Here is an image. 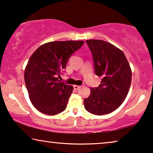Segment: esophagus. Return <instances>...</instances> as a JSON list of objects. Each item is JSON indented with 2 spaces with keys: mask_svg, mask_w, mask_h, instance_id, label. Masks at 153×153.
I'll use <instances>...</instances> for the list:
<instances>
[{
  "mask_svg": "<svg viewBox=\"0 0 153 153\" xmlns=\"http://www.w3.org/2000/svg\"><path fill=\"white\" fill-rule=\"evenodd\" d=\"M81 85H74V88L75 90H78L79 88H80Z\"/></svg>",
  "mask_w": 153,
  "mask_h": 153,
  "instance_id": "34e87169",
  "label": "esophagus"
}]
</instances>
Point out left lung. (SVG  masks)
<instances>
[{"instance_id":"8db88e82","label":"left lung","mask_w":153,"mask_h":153,"mask_svg":"<svg viewBox=\"0 0 153 153\" xmlns=\"http://www.w3.org/2000/svg\"><path fill=\"white\" fill-rule=\"evenodd\" d=\"M93 54L95 73L102 77L101 84L91 88V95L83 100L91 114L102 116L117 109L126 98L131 81V70L120 49L100 39L85 41Z\"/></svg>"}]
</instances>
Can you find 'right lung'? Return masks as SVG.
I'll list each match as a JSON object with an SVG mask.
<instances>
[{"label":"right lung","mask_w":153,"mask_h":153,"mask_svg":"<svg viewBox=\"0 0 153 153\" xmlns=\"http://www.w3.org/2000/svg\"><path fill=\"white\" fill-rule=\"evenodd\" d=\"M84 41H55L35 50L24 70V81L30 100L42 114L53 116L63 111L72 93V85L58 81L68 58Z\"/></svg>","instance_id":"1"}]
</instances>
